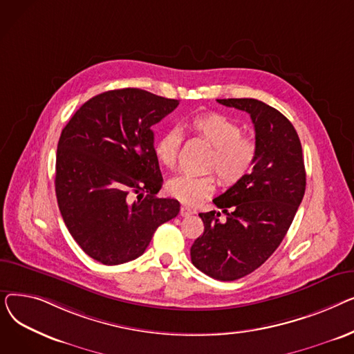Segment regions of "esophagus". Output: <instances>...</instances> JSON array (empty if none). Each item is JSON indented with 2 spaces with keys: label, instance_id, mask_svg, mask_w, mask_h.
I'll list each match as a JSON object with an SVG mask.
<instances>
[{
  "label": "esophagus",
  "instance_id": "esophagus-1",
  "mask_svg": "<svg viewBox=\"0 0 354 354\" xmlns=\"http://www.w3.org/2000/svg\"><path fill=\"white\" fill-rule=\"evenodd\" d=\"M192 214H195V211L191 207H187V205H182L180 207V215L182 216H189Z\"/></svg>",
  "mask_w": 354,
  "mask_h": 354
}]
</instances>
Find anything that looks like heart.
Wrapping results in <instances>:
<instances>
[{
    "mask_svg": "<svg viewBox=\"0 0 354 354\" xmlns=\"http://www.w3.org/2000/svg\"><path fill=\"white\" fill-rule=\"evenodd\" d=\"M183 127L212 146L207 169L215 171L222 185L232 187L252 169L257 159V143L252 138L241 133L243 130L235 120L216 111H205L185 119ZM180 143L182 133L179 129L165 130L155 143L158 160L166 167H174L178 160ZM214 188L215 178L211 175L195 176L182 174L167 183L169 194L185 203L199 202L208 196Z\"/></svg>",
    "mask_w": 354,
    "mask_h": 354,
    "instance_id": "heart-1",
    "label": "heart"
}]
</instances>
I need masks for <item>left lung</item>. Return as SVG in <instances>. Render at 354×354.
Returning <instances> with one entry per match:
<instances>
[{
  "mask_svg": "<svg viewBox=\"0 0 354 354\" xmlns=\"http://www.w3.org/2000/svg\"><path fill=\"white\" fill-rule=\"evenodd\" d=\"M247 111L255 129L251 174L214 199L225 214H199L205 230L191 247L192 264L221 281H234L261 267L281 244L306 191L301 143L291 122L257 99H218Z\"/></svg>",
  "mask_w": 354,
  "mask_h": 354,
  "instance_id": "1",
  "label": "left lung"
}]
</instances>
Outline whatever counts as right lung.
<instances>
[{"label": "right lung", "mask_w": 354, "mask_h": 354, "mask_svg": "<svg viewBox=\"0 0 354 354\" xmlns=\"http://www.w3.org/2000/svg\"><path fill=\"white\" fill-rule=\"evenodd\" d=\"M179 100L140 88L109 90L87 100L63 129L55 195L64 224L93 259L119 266L145 252L179 202L158 198L163 178L152 126Z\"/></svg>", "instance_id": "add662e5"}]
</instances>
